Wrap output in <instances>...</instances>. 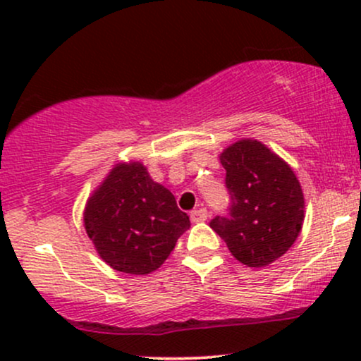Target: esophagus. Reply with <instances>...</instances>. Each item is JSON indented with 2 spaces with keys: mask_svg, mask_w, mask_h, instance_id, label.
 <instances>
[{
  "mask_svg": "<svg viewBox=\"0 0 361 361\" xmlns=\"http://www.w3.org/2000/svg\"><path fill=\"white\" fill-rule=\"evenodd\" d=\"M207 217H209V214H207L205 209H197L190 212V219H192V222H204L207 221Z\"/></svg>",
  "mask_w": 361,
  "mask_h": 361,
  "instance_id": "34e87169",
  "label": "esophagus"
}]
</instances>
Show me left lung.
Wrapping results in <instances>:
<instances>
[{"instance_id":"obj_1","label":"left lung","mask_w":361,"mask_h":361,"mask_svg":"<svg viewBox=\"0 0 361 361\" xmlns=\"http://www.w3.org/2000/svg\"><path fill=\"white\" fill-rule=\"evenodd\" d=\"M229 192V214L210 227L235 259L267 267L295 243L304 222V195L292 168L252 139L233 144L221 154Z\"/></svg>"}]
</instances>
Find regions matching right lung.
I'll use <instances>...</instances> for the list:
<instances>
[{
    "mask_svg": "<svg viewBox=\"0 0 361 361\" xmlns=\"http://www.w3.org/2000/svg\"><path fill=\"white\" fill-rule=\"evenodd\" d=\"M85 227L114 270L147 275L164 263L190 219L142 164L130 163L111 169L93 193L86 204Z\"/></svg>",
    "mask_w": 361,
    "mask_h": 361,
    "instance_id": "1",
    "label": "right lung"
}]
</instances>
